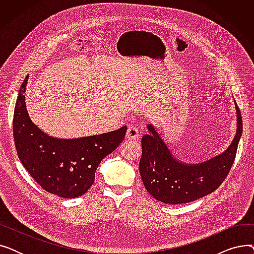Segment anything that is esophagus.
<instances>
[{
	"label": "esophagus",
	"mask_w": 254,
	"mask_h": 254,
	"mask_svg": "<svg viewBox=\"0 0 254 254\" xmlns=\"http://www.w3.org/2000/svg\"><path fill=\"white\" fill-rule=\"evenodd\" d=\"M139 137V131L135 127H129L127 128V135H126V140L131 141V140H136Z\"/></svg>",
	"instance_id": "obj_1"
}]
</instances>
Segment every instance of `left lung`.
Listing matches in <instances>:
<instances>
[{"label":"left lung","mask_w":254,"mask_h":254,"mask_svg":"<svg viewBox=\"0 0 254 254\" xmlns=\"http://www.w3.org/2000/svg\"><path fill=\"white\" fill-rule=\"evenodd\" d=\"M236 135L222 153L208 161L189 164L178 159L151 124L142 138L140 175L151 196L165 204H185L217 190L234 164L238 144L242 136V116L235 102Z\"/></svg>","instance_id":"obj_1"}]
</instances>
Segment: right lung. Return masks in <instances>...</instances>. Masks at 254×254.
<instances>
[{
  "label": "right lung",
  "mask_w": 254,
  "mask_h": 254,
  "mask_svg": "<svg viewBox=\"0 0 254 254\" xmlns=\"http://www.w3.org/2000/svg\"><path fill=\"white\" fill-rule=\"evenodd\" d=\"M29 77L20 86L13 117V135L22 166L43 190L73 198L84 194L95 181L103 159L123 142L127 127L101 135L63 139L37 127L25 105Z\"/></svg>",
  "instance_id": "right-lung-1"
}]
</instances>
